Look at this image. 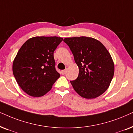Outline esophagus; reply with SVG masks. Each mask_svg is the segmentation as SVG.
<instances>
[{"mask_svg":"<svg viewBox=\"0 0 133 133\" xmlns=\"http://www.w3.org/2000/svg\"><path fill=\"white\" fill-rule=\"evenodd\" d=\"M65 72H66V70H61V74L62 75H64L65 74Z\"/></svg>","mask_w":133,"mask_h":133,"instance_id":"esophagus-1","label":"esophagus"}]
</instances>
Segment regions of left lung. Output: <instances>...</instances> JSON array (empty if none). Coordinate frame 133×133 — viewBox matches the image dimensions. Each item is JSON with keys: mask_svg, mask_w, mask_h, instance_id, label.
Instances as JSON below:
<instances>
[{"mask_svg": "<svg viewBox=\"0 0 133 133\" xmlns=\"http://www.w3.org/2000/svg\"><path fill=\"white\" fill-rule=\"evenodd\" d=\"M79 68L77 78L70 81L74 89L83 98H97L109 88L114 76V64L102 42L86 36L64 39Z\"/></svg>", "mask_w": 133, "mask_h": 133, "instance_id": "left-lung-1", "label": "left lung"}]
</instances>
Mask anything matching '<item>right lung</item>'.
<instances>
[{"label": "right lung", "instance_id": "add662e5", "mask_svg": "<svg viewBox=\"0 0 133 133\" xmlns=\"http://www.w3.org/2000/svg\"><path fill=\"white\" fill-rule=\"evenodd\" d=\"M63 39L57 36L33 37L19 50L13 63V75L28 95L43 96L59 78L54 52Z\"/></svg>", "mask_w": 133, "mask_h": 133}]
</instances>
